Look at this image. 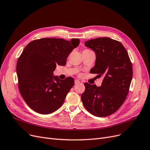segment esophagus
Here are the masks:
<instances>
[{
	"label": "esophagus",
	"instance_id": "34e87169",
	"mask_svg": "<svg viewBox=\"0 0 150 150\" xmlns=\"http://www.w3.org/2000/svg\"><path fill=\"white\" fill-rule=\"evenodd\" d=\"M74 82H75V84H78V83H80V81H79V80H77V79H76V80H75V81H74Z\"/></svg>",
	"mask_w": 150,
	"mask_h": 150
}]
</instances>
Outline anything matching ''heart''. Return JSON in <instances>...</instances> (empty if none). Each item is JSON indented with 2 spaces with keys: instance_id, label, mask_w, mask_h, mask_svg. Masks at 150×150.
<instances>
[{
  "instance_id": "obj_1",
  "label": "heart",
  "mask_w": 150,
  "mask_h": 150,
  "mask_svg": "<svg viewBox=\"0 0 150 150\" xmlns=\"http://www.w3.org/2000/svg\"><path fill=\"white\" fill-rule=\"evenodd\" d=\"M91 52V50H88V49H86V50H83V52ZM83 52H82V53H83Z\"/></svg>"
}]
</instances>
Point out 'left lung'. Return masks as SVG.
Returning a JSON list of instances; mask_svg holds the SVG:
<instances>
[{
  "label": "left lung",
  "instance_id": "obj_1",
  "mask_svg": "<svg viewBox=\"0 0 150 150\" xmlns=\"http://www.w3.org/2000/svg\"><path fill=\"white\" fill-rule=\"evenodd\" d=\"M96 55L91 73L103 77L101 86L85 83L81 100L86 110L97 117L115 112L126 99L132 79V66L126 49L120 42L99 38L85 42Z\"/></svg>",
  "mask_w": 150,
  "mask_h": 150
}]
</instances>
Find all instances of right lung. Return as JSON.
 <instances>
[{
	"label": "right lung",
	"mask_w": 150,
	"mask_h": 150,
	"mask_svg": "<svg viewBox=\"0 0 150 150\" xmlns=\"http://www.w3.org/2000/svg\"><path fill=\"white\" fill-rule=\"evenodd\" d=\"M79 39L42 38L29 43L18 59L16 73L23 98L34 111L48 115L60 108L74 81L53 76L57 65L64 66Z\"/></svg>",
	"instance_id": "add662e5"
}]
</instances>
